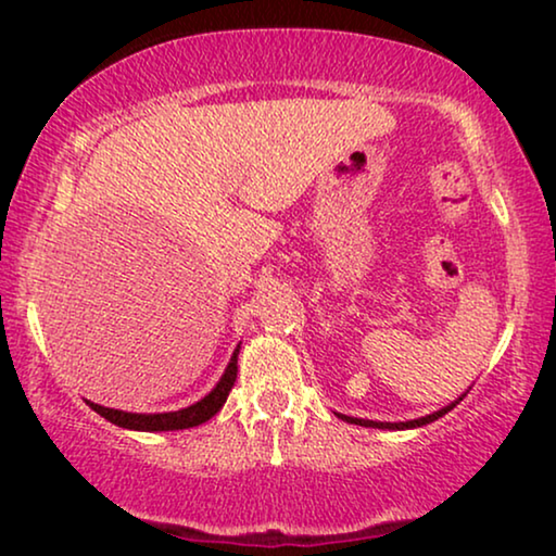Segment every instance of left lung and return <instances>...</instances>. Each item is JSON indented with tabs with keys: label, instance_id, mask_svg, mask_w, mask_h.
Segmentation results:
<instances>
[{
	"label": "left lung",
	"instance_id": "1",
	"mask_svg": "<svg viewBox=\"0 0 556 556\" xmlns=\"http://www.w3.org/2000/svg\"><path fill=\"white\" fill-rule=\"evenodd\" d=\"M466 394V392H463ZM463 394L458 400H453L451 405H445V407H440L438 413H432V415H425V417H417V420H407V422H377V420H362V417H349V415H341V413H337L341 420H346V422H354V425H362V428H379V430H413V428H422V425H428V422H432V420H438V417H443L445 413H451V409L458 405V402L463 400Z\"/></svg>",
	"mask_w": 556,
	"mask_h": 556
}]
</instances>
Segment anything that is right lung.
<instances>
[{
	"label": "right lung",
	"mask_w": 556,
	"mask_h": 556,
	"mask_svg": "<svg viewBox=\"0 0 556 556\" xmlns=\"http://www.w3.org/2000/svg\"><path fill=\"white\" fill-rule=\"evenodd\" d=\"M238 354H240V344L232 352L230 364L225 367V375L219 377V382L215 387H212V392L204 394L200 402H194V405H189L185 409L147 415V413H124V409L103 407V405H96V402H90V400H86V402H88L90 409H96V413L105 417V420L118 425V428H126V430L164 432V430L197 428V425L207 422L210 417H215L227 402V394H230L235 379H238Z\"/></svg>",
	"instance_id": "add662e5"
}]
</instances>
